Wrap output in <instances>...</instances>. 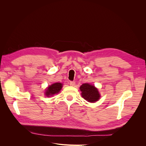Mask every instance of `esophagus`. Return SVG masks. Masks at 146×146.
Returning <instances> with one entry per match:
<instances>
[{"label":"esophagus","mask_w":146,"mask_h":146,"mask_svg":"<svg viewBox=\"0 0 146 146\" xmlns=\"http://www.w3.org/2000/svg\"><path fill=\"white\" fill-rule=\"evenodd\" d=\"M70 86H74L75 85V84H76V82H74V81H71V82H70Z\"/></svg>","instance_id":"obj_1"}]
</instances>
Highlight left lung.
Listing matches in <instances>:
<instances>
[{
  "instance_id": "8db88e82",
  "label": "left lung",
  "mask_w": 146,
  "mask_h": 146,
  "mask_svg": "<svg viewBox=\"0 0 146 146\" xmlns=\"http://www.w3.org/2000/svg\"><path fill=\"white\" fill-rule=\"evenodd\" d=\"M80 89L82 91V96L83 98L90 102H95L100 98V94L98 89L93 85L89 83H84L80 86Z\"/></svg>"
}]
</instances>
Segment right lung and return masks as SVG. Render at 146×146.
Masks as SVG:
<instances>
[{
  "mask_svg": "<svg viewBox=\"0 0 146 146\" xmlns=\"http://www.w3.org/2000/svg\"><path fill=\"white\" fill-rule=\"evenodd\" d=\"M61 88H62V84L60 83H55L52 84V85L48 87L46 92V95L47 97H49L50 96L57 94L61 90Z\"/></svg>",
  "mask_w": 146,
  "mask_h": 146,
  "instance_id": "add662e5",
  "label": "right lung"
}]
</instances>
